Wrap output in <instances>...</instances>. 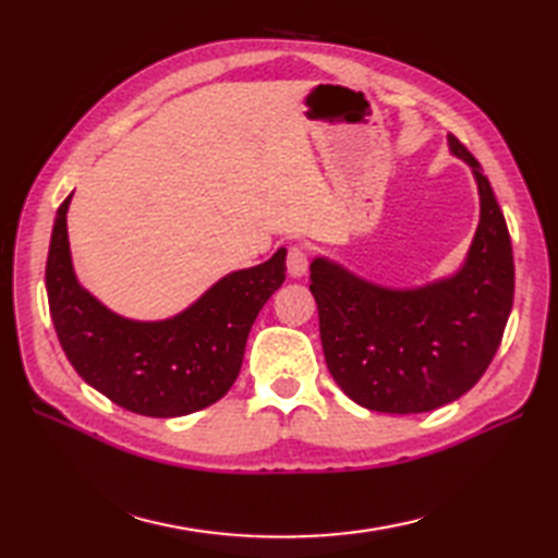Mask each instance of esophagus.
I'll use <instances>...</instances> for the list:
<instances>
[{
	"label": "esophagus",
	"mask_w": 558,
	"mask_h": 558,
	"mask_svg": "<svg viewBox=\"0 0 558 558\" xmlns=\"http://www.w3.org/2000/svg\"><path fill=\"white\" fill-rule=\"evenodd\" d=\"M310 270V248L304 244H292L288 248V272L292 278H302Z\"/></svg>",
	"instance_id": "1"
}]
</instances>
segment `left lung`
I'll use <instances>...</instances> for the list:
<instances>
[{"mask_svg": "<svg viewBox=\"0 0 558 558\" xmlns=\"http://www.w3.org/2000/svg\"><path fill=\"white\" fill-rule=\"evenodd\" d=\"M480 189V225L456 276L414 290L362 280L314 258L312 294L326 364L357 405L429 412L458 400L487 372L513 306V246L494 189L475 156L448 134Z\"/></svg>", "mask_w": 558, "mask_h": 558, "instance_id": "8db88e82", "label": "left lung"}]
</instances>
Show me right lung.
Instances as JSON below:
<instances>
[{"label": "right lung", "mask_w": 558, "mask_h": 558, "mask_svg": "<svg viewBox=\"0 0 558 558\" xmlns=\"http://www.w3.org/2000/svg\"><path fill=\"white\" fill-rule=\"evenodd\" d=\"M59 206L45 288L59 345L78 376L117 405L146 417H182L232 388L260 306L286 282V248L266 264L234 270L189 310L165 322H132L78 286L66 210Z\"/></svg>", "instance_id": "add662e5"}]
</instances>
